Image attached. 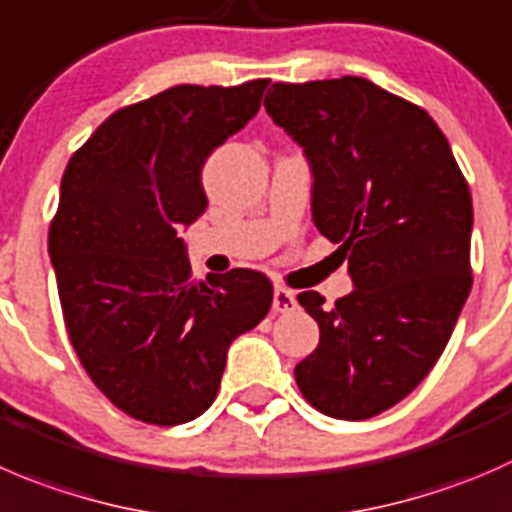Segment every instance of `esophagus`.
<instances>
[{
	"instance_id": "esophagus-1",
	"label": "esophagus",
	"mask_w": 512,
	"mask_h": 512,
	"mask_svg": "<svg viewBox=\"0 0 512 512\" xmlns=\"http://www.w3.org/2000/svg\"><path fill=\"white\" fill-rule=\"evenodd\" d=\"M272 307H275L277 312H292L297 307V297L295 292L287 290V287H275V292H272Z\"/></svg>"
}]
</instances>
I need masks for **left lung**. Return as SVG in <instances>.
<instances>
[{
	"mask_svg": "<svg viewBox=\"0 0 512 512\" xmlns=\"http://www.w3.org/2000/svg\"><path fill=\"white\" fill-rule=\"evenodd\" d=\"M265 109L305 152L312 222L355 287L297 295L320 327L297 388L330 418H375L433 370L470 295L468 182L435 119L370 79L277 82Z\"/></svg>",
	"mask_w": 512,
	"mask_h": 512,
	"instance_id": "left-lung-1",
	"label": "left lung"
}]
</instances>
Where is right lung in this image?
I'll return each mask as SVG.
<instances>
[{"mask_svg":"<svg viewBox=\"0 0 512 512\" xmlns=\"http://www.w3.org/2000/svg\"><path fill=\"white\" fill-rule=\"evenodd\" d=\"M267 84H177L117 109L64 170L49 227L64 325L94 385L142 423L200 418L232 340L272 305L257 270L192 282L177 235L207 207V157L255 117Z\"/></svg>","mask_w":512,"mask_h":512,"instance_id":"add662e5","label":"right lung"}]
</instances>
